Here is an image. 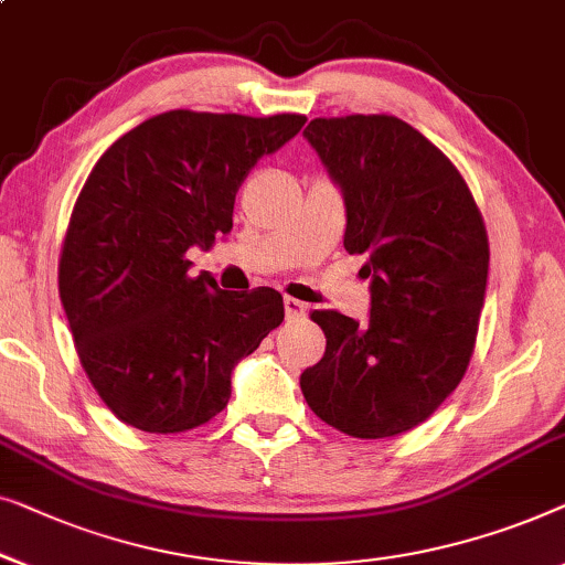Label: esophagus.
<instances>
[{
  "mask_svg": "<svg viewBox=\"0 0 565 565\" xmlns=\"http://www.w3.org/2000/svg\"><path fill=\"white\" fill-rule=\"evenodd\" d=\"M284 312H286V320H289V322H299V320H305V317H307V307L301 305L299 299L284 297Z\"/></svg>",
  "mask_w": 565,
  "mask_h": 565,
  "instance_id": "34e87169",
  "label": "esophagus"
}]
</instances>
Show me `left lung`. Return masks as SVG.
I'll use <instances>...</instances> for the list:
<instances>
[{
	"instance_id": "8db88e82",
	"label": "left lung",
	"mask_w": 565,
	"mask_h": 565,
	"mask_svg": "<svg viewBox=\"0 0 565 565\" xmlns=\"http://www.w3.org/2000/svg\"><path fill=\"white\" fill-rule=\"evenodd\" d=\"M305 138L345 200V250L365 256L369 322L317 309L328 348L301 394L335 430L394 438L440 407L471 361L489 241L463 177L392 115L317 117Z\"/></svg>"
}]
</instances>
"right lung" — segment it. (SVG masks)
I'll list each match as a JSON object with an SVG mask.
<instances>
[{"label":"right lung","mask_w":565,"mask_h":565,"mask_svg":"<svg viewBox=\"0 0 565 565\" xmlns=\"http://www.w3.org/2000/svg\"><path fill=\"white\" fill-rule=\"evenodd\" d=\"M305 115L171 109L105 150L71 212L58 294L102 402L142 433H186L227 407L230 376L284 320L279 291L189 276V248L233 230L235 194Z\"/></svg>","instance_id":"add662e5"}]
</instances>
